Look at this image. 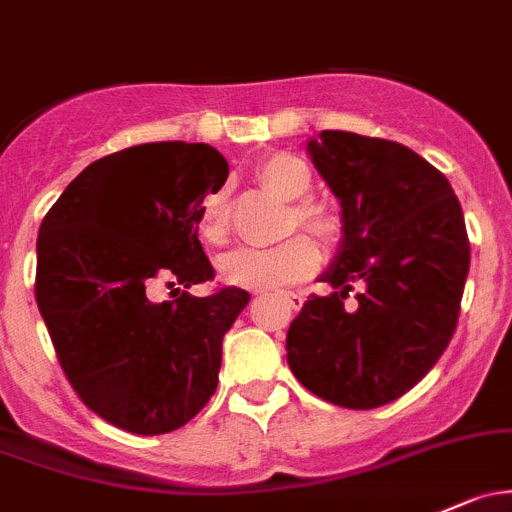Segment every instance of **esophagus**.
Wrapping results in <instances>:
<instances>
[{
  "label": "esophagus",
  "mask_w": 512,
  "mask_h": 512,
  "mask_svg": "<svg viewBox=\"0 0 512 512\" xmlns=\"http://www.w3.org/2000/svg\"><path fill=\"white\" fill-rule=\"evenodd\" d=\"M284 301H287L294 311H299L301 306H304V294H284Z\"/></svg>",
  "instance_id": "esophagus-1"
}]
</instances>
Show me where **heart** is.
<instances>
[{"mask_svg": "<svg viewBox=\"0 0 512 512\" xmlns=\"http://www.w3.org/2000/svg\"><path fill=\"white\" fill-rule=\"evenodd\" d=\"M257 176L270 191L287 201L304 198L311 188V171L292 154H272L260 164ZM299 223L319 240H331L338 225L331 213L314 203L294 206L292 225ZM201 233L211 242H223L230 233V208L225 191H213L201 203ZM319 267V250L309 238L297 235L274 247H240L220 260V277L233 287L272 292L301 282Z\"/></svg>", "mask_w": 512, "mask_h": 512, "instance_id": "1", "label": "heart"}]
</instances>
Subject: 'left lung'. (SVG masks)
Here are the masks:
<instances>
[{
  "label": "left lung",
  "mask_w": 512,
  "mask_h": 512,
  "mask_svg": "<svg viewBox=\"0 0 512 512\" xmlns=\"http://www.w3.org/2000/svg\"><path fill=\"white\" fill-rule=\"evenodd\" d=\"M306 149L341 201L343 235L319 277L333 292L301 306L287 363L321 400L373 410L412 390L454 336L471 260L464 213L446 176L405 144L324 129Z\"/></svg>",
  "instance_id": "obj_1"
}]
</instances>
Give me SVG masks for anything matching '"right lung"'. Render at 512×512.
Returning <instances> with one entry per match:
<instances>
[{
	"label": "right lung",
	"mask_w": 512,
	"mask_h": 512,
	"mask_svg": "<svg viewBox=\"0 0 512 512\" xmlns=\"http://www.w3.org/2000/svg\"><path fill=\"white\" fill-rule=\"evenodd\" d=\"M225 179L228 161L208 144H139L85 166L41 223L36 304L63 373L125 432L184 427L218 385L223 336L250 294H147L154 279L191 289L213 277L198 223Z\"/></svg>",
	"instance_id": "1"
}]
</instances>
